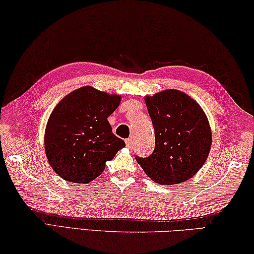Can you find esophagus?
Masks as SVG:
<instances>
[{
	"instance_id": "esophagus-1",
	"label": "esophagus",
	"mask_w": 254,
	"mask_h": 254,
	"mask_svg": "<svg viewBox=\"0 0 254 254\" xmlns=\"http://www.w3.org/2000/svg\"><path fill=\"white\" fill-rule=\"evenodd\" d=\"M126 144L127 147H130V149H132L133 146H134V141H133L132 139H127L126 140Z\"/></svg>"
}]
</instances>
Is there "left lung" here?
<instances>
[{
	"instance_id": "8db88e82",
	"label": "left lung",
	"mask_w": 254,
	"mask_h": 254,
	"mask_svg": "<svg viewBox=\"0 0 254 254\" xmlns=\"http://www.w3.org/2000/svg\"><path fill=\"white\" fill-rule=\"evenodd\" d=\"M145 104L154 127L155 147L147 158L135 156L137 163L159 184L188 181L210 153L212 132L205 113L191 96L178 90L145 96Z\"/></svg>"
}]
</instances>
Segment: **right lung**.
Here are the masks:
<instances>
[{"label":"right lung","instance_id":"1","mask_svg":"<svg viewBox=\"0 0 254 254\" xmlns=\"http://www.w3.org/2000/svg\"><path fill=\"white\" fill-rule=\"evenodd\" d=\"M120 101L118 94L82 86L54 108L45 127V153L51 167L65 181H93L104 171L105 162L126 146L108 121Z\"/></svg>","mask_w":254,"mask_h":254}]
</instances>
